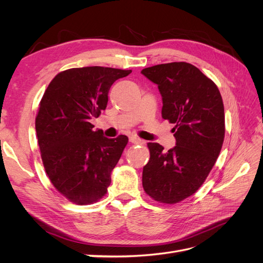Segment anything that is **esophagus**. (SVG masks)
Returning <instances> with one entry per match:
<instances>
[{
  "instance_id": "34e87169",
  "label": "esophagus",
  "mask_w": 263,
  "mask_h": 263,
  "mask_svg": "<svg viewBox=\"0 0 263 263\" xmlns=\"http://www.w3.org/2000/svg\"><path fill=\"white\" fill-rule=\"evenodd\" d=\"M129 141L133 142V144H136V145H144L145 144V140H142L136 136H130Z\"/></svg>"
}]
</instances>
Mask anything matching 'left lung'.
Instances as JSON below:
<instances>
[{
  "instance_id": "1",
  "label": "left lung",
  "mask_w": 263,
  "mask_h": 263,
  "mask_svg": "<svg viewBox=\"0 0 263 263\" xmlns=\"http://www.w3.org/2000/svg\"><path fill=\"white\" fill-rule=\"evenodd\" d=\"M141 73L158 85L162 118L174 124L177 140L168 151L148 142L142 186L155 201L176 204L201 187L217 160L225 137L224 104L217 85L191 63H162Z\"/></svg>"
}]
</instances>
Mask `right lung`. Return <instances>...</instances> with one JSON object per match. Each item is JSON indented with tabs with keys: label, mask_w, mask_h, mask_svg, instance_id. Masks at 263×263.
Listing matches in <instances>:
<instances>
[{
	"label": "right lung",
	"mask_w": 263,
	"mask_h": 263,
	"mask_svg": "<svg viewBox=\"0 0 263 263\" xmlns=\"http://www.w3.org/2000/svg\"><path fill=\"white\" fill-rule=\"evenodd\" d=\"M132 70L105 67L61 71L47 87L35 126L45 171L52 185L70 202L86 205L107 192L110 173L128 142L109 139L90 123L108 101L112 84Z\"/></svg>",
	"instance_id": "right-lung-1"
}]
</instances>
